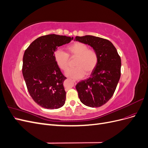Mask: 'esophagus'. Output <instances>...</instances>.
<instances>
[{
  "instance_id": "obj_1",
  "label": "esophagus",
  "mask_w": 148,
  "mask_h": 148,
  "mask_svg": "<svg viewBox=\"0 0 148 148\" xmlns=\"http://www.w3.org/2000/svg\"><path fill=\"white\" fill-rule=\"evenodd\" d=\"M73 82H74L75 84H76V83H78L79 81H78V79H73Z\"/></svg>"
}]
</instances>
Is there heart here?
<instances>
[{
    "mask_svg": "<svg viewBox=\"0 0 148 148\" xmlns=\"http://www.w3.org/2000/svg\"><path fill=\"white\" fill-rule=\"evenodd\" d=\"M68 54L61 49H57L53 53L56 64L59 68L65 70L68 66L69 56L77 57L73 68L65 71L66 77L71 78H82L84 74H90L95 69L97 63V55L95 51L89 49V47L83 42H76L67 47Z\"/></svg>",
    "mask_w": 148,
    "mask_h": 148,
    "instance_id": "heart-1",
    "label": "heart"
}]
</instances>
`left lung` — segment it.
<instances>
[{"instance_id": "left-lung-1", "label": "left lung", "mask_w": 148, "mask_h": 148, "mask_svg": "<svg viewBox=\"0 0 148 148\" xmlns=\"http://www.w3.org/2000/svg\"><path fill=\"white\" fill-rule=\"evenodd\" d=\"M74 41L90 46L97 55V63L90 77L76 85L78 96L85 106L98 107L112 97L120 78L121 59L109 40L86 35Z\"/></svg>"}]
</instances>
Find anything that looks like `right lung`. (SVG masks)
I'll return each instance as SVG.
<instances>
[{
    "mask_svg": "<svg viewBox=\"0 0 148 148\" xmlns=\"http://www.w3.org/2000/svg\"><path fill=\"white\" fill-rule=\"evenodd\" d=\"M73 37L57 34L41 36L24 53L22 72L30 96L36 103L47 109H57L65 102L64 82L53 57L57 47L72 41Z\"/></svg>",
    "mask_w": 148,
    "mask_h": 148,
    "instance_id": "right-lung-1",
    "label": "right lung"
}]
</instances>
